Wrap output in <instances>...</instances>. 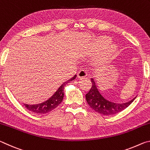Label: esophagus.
<instances>
[{"label":"esophagus","mask_w":150,"mask_h":150,"mask_svg":"<svg viewBox=\"0 0 150 150\" xmlns=\"http://www.w3.org/2000/svg\"><path fill=\"white\" fill-rule=\"evenodd\" d=\"M86 76H87V73H86L85 71L81 70L80 71H79L77 73V77L80 79L85 78Z\"/></svg>","instance_id":"obj_1"}]
</instances>
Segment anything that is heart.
<instances>
[{
    "instance_id": "b5f03b06",
    "label": "heart",
    "mask_w": 150,
    "mask_h": 150,
    "mask_svg": "<svg viewBox=\"0 0 150 150\" xmlns=\"http://www.w3.org/2000/svg\"><path fill=\"white\" fill-rule=\"evenodd\" d=\"M110 42L111 40L108 37H103L98 40V44H99L100 46L103 47H107L110 44ZM112 49H114V48H112Z\"/></svg>"
}]
</instances>
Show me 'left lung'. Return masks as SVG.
<instances>
[{
    "label": "left lung",
    "mask_w": 150,
    "mask_h": 150,
    "mask_svg": "<svg viewBox=\"0 0 150 150\" xmlns=\"http://www.w3.org/2000/svg\"><path fill=\"white\" fill-rule=\"evenodd\" d=\"M92 87L87 94H86L85 97L88 105L92 108L94 110L103 115H112L117 114L126 108L130 104L133 102L136 97L129 102L123 104H118L111 103L106 100L100 95L98 91L94 80L91 79Z\"/></svg>",
    "instance_id": "8db88e82"
}]
</instances>
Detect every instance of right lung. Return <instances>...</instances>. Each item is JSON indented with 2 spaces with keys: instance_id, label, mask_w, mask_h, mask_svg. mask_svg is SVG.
I'll return each mask as SVG.
<instances>
[{
  "instance_id": "right-lung-1",
  "label": "right lung",
  "mask_w": 150,
  "mask_h": 150,
  "mask_svg": "<svg viewBox=\"0 0 150 150\" xmlns=\"http://www.w3.org/2000/svg\"><path fill=\"white\" fill-rule=\"evenodd\" d=\"M76 77V75L63 83L62 86L58 88L57 91L55 93V94L51 97L50 99L45 101V102L38 104V105H25L26 107L30 111L33 112L34 113L37 114H45L52 111L58 106V105L62 102L63 96H64V93H63V89H64L65 85L70 81H73Z\"/></svg>"
}]
</instances>
